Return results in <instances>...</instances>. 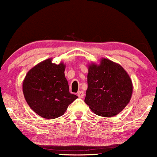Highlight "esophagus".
<instances>
[{"label": "esophagus", "mask_w": 157, "mask_h": 157, "mask_svg": "<svg viewBox=\"0 0 157 157\" xmlns=\"http://www.w3.org/2000/svg\"><path fill=\"white\" fill-rule=\"evenodd\" d=\"M77 96H78L80 98H82L84 97V92L82 91H80L77 92Z\"/></svg>", "instance_id": "obj_1"}]
</instances>
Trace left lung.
<instances>
[{
    "mask_svg": "<svg viewBox=\"0 0 157 157\" xmlns=\"http://www.w3.org/2000/svg\"><path fill=\"white\" fill-rule=\"evenodd\" d=\"M85 102L97 115L116 116L128 104L133 92L125 70L113 61L102 58L99 65H89Z\"/></svg>",
    "mask_w": 157,
    "mask_h": 157,
    "instance_id": "left-lung-1",
    "label": "left lung"
}]
</instances>
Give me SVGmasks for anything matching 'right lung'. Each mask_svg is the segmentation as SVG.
<instances>
[{"mask_svg": "<svg viewBox=\"0 0 157 157\" xmlns=\"http://www.w3.org/2000/svg\"><path fill=\"white\" fill-rule=\"evenodd\" d=\"M63 63H53L52 58L31 68L23 82V92L29 107L40 117L55 119L62 116L77 96L69 92Z\"/></svg>", "mask_w": 157, "mask_h": 157, "instance_id": "add662e5", "label": "right lung"}]
</instances>
